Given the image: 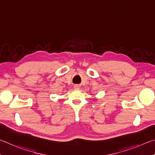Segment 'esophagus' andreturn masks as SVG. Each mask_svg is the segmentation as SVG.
I'll return each instance as SVG.
<instances>
[{"label": "esophagus", "instance_id": "1", "mask_svg": "<svg viewBox=\"0 0 155 155\" xmlns=\"http://www.w3.org/2000/svg\"><path fill=\"white\" fill-rule=\"evenodd\" d=\"M74 88H75V89H78V88H79V86H75Z\"/></svg>", "mask_w": 155, "mask_h": 155}]
</instances>
